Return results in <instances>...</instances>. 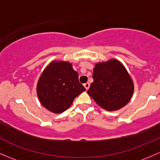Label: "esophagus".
Instances as JSON below:
<instances>
[{
  "label": "esophagus",
  "instance_id": "obj_1",
  "mask_svg": "<svg viewBox=\"0 0 160 160\" xmlns=\"http://www.w3.org/2000/svg\"><path fill=\"white\" fill-rule=\"evenodd\" d=\"M84 86H85V89H86V90H88V89L89 88V87H90V84H89L88 82H86V83L84 84Z\"/></svg>",
  "mask_w": 160,
  "mask_h": 160
}]
</instances>
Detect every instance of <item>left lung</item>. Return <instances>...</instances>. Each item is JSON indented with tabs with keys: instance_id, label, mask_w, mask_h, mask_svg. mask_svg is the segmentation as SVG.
<instances>
[{
	"instance_id": "1",
	"label": "left lung",
	"mask_w": 160,
	"mask_h": 160,
	"mask_svg": "<svg viewBox=\"0 0 160 160\" xmlns=\"http://www.w3.org/2000/svg\"><path fill=\"white\" fill-rule=\"evenodd\" d=\"M93 79L88 94L106 111L121 109L133 96V82L119 60L111 59L96 63L93 69Z\"/></svg>"
}]
</instances>
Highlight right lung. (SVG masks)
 Returning a JSON list of instances; mask_svg holds the SVG:
<instances>
[{
    "mask_svg": "<svg viewBox=\"0 0 160 160\" xmlns=\"http://www.w3.org/2000/svg\"><path fill=\"white\" fill-rule=\"evenodd\" d=\"M84 91L85 87L78 82V74L72 63L62 60H53L46 67L37 85L39 102L54 114L68 109Z\"/></svg>",
    "mask_w": 160,
    "mask_h": 160,
    "instance_id": "right-lung-1",
    "label": "right lung"
}]
</instances>
